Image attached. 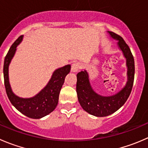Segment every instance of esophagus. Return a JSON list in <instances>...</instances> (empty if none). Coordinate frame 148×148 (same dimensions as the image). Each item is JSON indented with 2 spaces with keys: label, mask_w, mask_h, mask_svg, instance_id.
Wrapping results in <instances>:
<instances>
[{
  "label": "esophagus",
  "mask_w": 148,
  "mask_h": 148,
  "mask_svg": "<svg viewBox=\"0 0 148 148\" xmlns=\"http://www.w3.org/2000/svg\"><path fill=\"white\" fill-rule=\"evenodd\" d=\"M82 68V64L79 62H74L71 65V71L73 72H77Z\"/></svg>",
  "instance_id": "obj_1"
}]
</instances>
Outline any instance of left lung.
<instances>
[{"label":"left lung","instance_id":"obj_1","mask_svg":"<svg viewBox=\"0 0 148 148\" xmlns=\"http://www.w3.org/2000/svg\"><path fill=\"white\" fill-rule=\"evenodd\" d=\"M110 37L118 40V46L127 61V82L122 90L111 96L97 94L90 85L88 73L86 70L77 74V93L82 108L91 115L97 117L107 116L114 114L125 103L131 93L134 78V61L132 53L121 36L108 32Z\"/></svg>","mask_w":148,"mask_h":148}]
</instances>
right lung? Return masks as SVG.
I'll list each match as a JSON object with an SVG mask.
<instances>
[{
	"instance_id": "right-lung-1",
	"label": "right lung",
	"mask_w": 148,
	"mask_h": 148,
	"mask_svg": "<svg viewBox=\"0 0 148 148\" xmlns=\"http://www.w3.org/2000/svg\"><path fill=\"white\" fill-rule=\"evenodd\" d=\"M23 39V35L13 43L5 56L3 65L4 84L5 91L11 104L26 116L31 119H41L48 115L56 108L61 89L65 77L71 70V65H66L55 70L47 85L36 95L29 98L18 97L13 92L8 78V66L16 51V47Z\"/></svg>"
}]
</instances>
